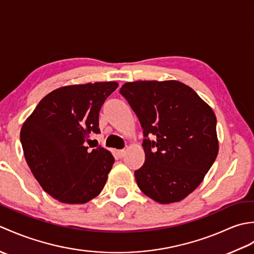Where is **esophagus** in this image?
I'll return each instance as SVG.
<instances>
[{
  "label": "esophagus",
  "mask_w": 254,
  "mask_h": 254,
  "mask_svg": "<svg viewBox=\"0 0 254 254\" xmlns=\"http://www.w3.org/2000/svg\"><path fill=\"white\" fill-rule=\"evenodd\" d=\"M118 154H119V156H120V157H123V156L127 154V150L126 149H120V150H118Z\"/></svg>",
  "instance_id": "obj_1"
}]
</instances>
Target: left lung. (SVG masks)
Here are the masks:
<instances>
[{
  "instance_id": "left-lung-1",
  "label": "left lung",
  "mask_w": 254,
  "mask_h": 254,
  "mask_svg": "<svg viewBox=\"0 0 254 254\" xmlns=\"http://www.w3.org/2000/svg\"><path fill=\"white\" fill-rule=\"evenodd\" d=\"M121 95L136 113L144 136L145 163L135 171L145 195L160 204L180 202L199 186L218 154L216 116L179 80H137Z\"/></svg>"
}]
</instances>
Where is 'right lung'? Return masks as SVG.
<instances>
[{
  "mask_svg": "<svg viewBox=\"0 0 254 254\" xmlns=\"http://www.w3.org/2000/svg\"><path fill=\"white\" fill-rule=\"evenodd\" d=\"M117 82L67 85L40 100L20 130L27 164L45 192L61 203L85 204L104 189L115 158L85 146L99 133V111Z\"/></svg>",
  "mask_w": 254,
  "mask_h": 254,
  "instance_id": "obj_1",
  "label": "right lung"
}]
</instances>
